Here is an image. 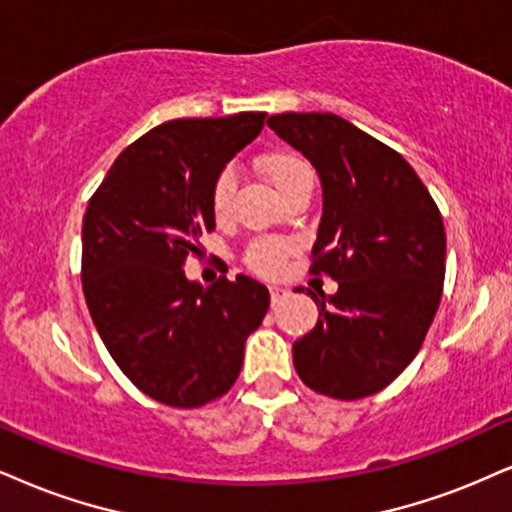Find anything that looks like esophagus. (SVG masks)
Listing matches in <instances>:
<instances>
[{"label":"esophagus","mask_w":512,"mask_h":512,"mask_svg":"<svg viewBox=\"0 0 512 512\" xmlns=\"http://www.w3.org/2000/svg\"><path fill=\"white\" fill-rule=\"evenodd\" d=\"M285 296H287L285 289H280V287H270V301H273V306H275V304H280V301L285 299Z\"/></svg>","instance_id":"obj_1"}]
</instances>
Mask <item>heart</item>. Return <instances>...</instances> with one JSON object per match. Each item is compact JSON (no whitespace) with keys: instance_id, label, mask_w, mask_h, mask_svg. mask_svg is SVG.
<instances>
[{"instance_id":"heart-1","label":"heart","mask_w":512,"mask_h":512,"mask_svg":"<svg viewBox=\"0 0 512 512\" xmlns=\"http://www.w3.org/2000/svg\"><path fill=\"white\" fill-rule=\"evenodd\" d=\"M261 168L282 197H289V194L301 187L315 185V170L311 163H308L304 156L292 154V151H280V154L263 156ZM235 192H237V173L232 166H225L216 175V180H213L211 185V208H213V216L218 220H225L230 216ZM289 251H292L289 249V244L280 242V239H256V242L246 249L244 261L256 275L275 277L282 270V266H285Z\"/></svg>"}]
</instances>
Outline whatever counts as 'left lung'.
Here are the masks:
<instances>
[{
	"mask_svg": "<svg viewBox=\"0 0 512 512\" xmlns=\"http://www.w3.org/2000/svg\"><path fill=\"white\" fill-rule=\"evenodd\" d=\"M318 170L323 220L311 275L339 282L311 294L318 323L292 346L315 394L356 401L377 394L420 351L446 270L444 220L399 151L334 113H277L268 121Z\"/></svg>",
	"mask_w": 512,
	"mask_h": 512,
	"instance_id": "left-lung-1",
	"label": "left lung"
}]
</instances>
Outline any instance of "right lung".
<instances>
[{
  "label": "right lung",
  "mask_w": 512,
  "mask_h": 512,
  "mask_svg": "<svg viewBox=\"0 0 512 512\" xmlns=\"http://www.w3.org/2000/svg\"><path fill=\"white\" fill-rule=\"evenodd\" d=\"M266 113L178 118L121 151L82 218V292L123 375L154 401L199 408L230 391L270 294L246 275L185 277L216 227L211 185Z\"/></svg>",
  "instance_id": "1"
}]
</instances>
